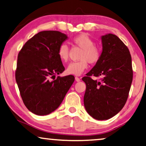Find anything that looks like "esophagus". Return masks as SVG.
Segmentation results:
<instances>
[{"label":"esophagus","mask_w":146,"mask_h":146,"mask_svg":"<svg viewBox=\"0 0 146 146\" xmlns=\"http://www.w3.org/2000/svg\"><path fill=\"white\" fill-rule=\"evenodd\" d=\"M75 80L77 82H79L80 81V78H79L78 77H75Z\"/></svg>","instance_id":"obj_1"}]
</instances>
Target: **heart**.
<instances>
[{"label":"heart","mask_w":146,"mask_h":146,"mask_svg":"<svg viewBox=\"0 0 146 146\" xmlns=\"http://www.w3.org/2000/svg\"><path fill=\"white\" fill-rule=\"evenodd\" d=\"M73 44L82 48L79 54L80 60L73 62L67 67V73L70 75H80L88 67V63L91 64L98 62L102 56V50L99 46L87 33H83L74 36ZM58 56L64 62H66L69 57V48L66 43H62L58 47Z\"/></svg>","instance_id":"obj_1"}]
</instances>
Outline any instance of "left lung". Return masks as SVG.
<instances>
[{"label": "left lung", "instance_id": "8db88e82", "mask_svg": "<svg viewBox=\"0 0 146 146\" xmlns=\"http://www.w3.org/2000/svg\"><path fill=\"white\" fill-rule=\"evenodd\" d=\"M102 52L98 62L82 80L86 88L84 105L97 120H107L118 113L127 102L133 71L129 50L118 36H102ZM102 76L99 81L91 77Z\"/></svg>", "mask_w": 146, "mask_h": 146}]
</instances>
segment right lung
<instances>
[{
    "label": "right lung",
    "instance_id": "right-lung-1",
    "mask_svg": "<svg viewBox=\"0 0 146 146\" xmlns=\"http://www.w3.org/2000/svg\"><path fill=\"white\" fill-rule=\"evenodd\" d=\"M67 38L58 31H40L19 52L16 80L23 104L35 114L46 115L56 110L75 80L73 75L56 79L65 70L57 52Z\"/></svg>",
    "mask_w": 146,
    "mask_h": 146
}]
</instances>
